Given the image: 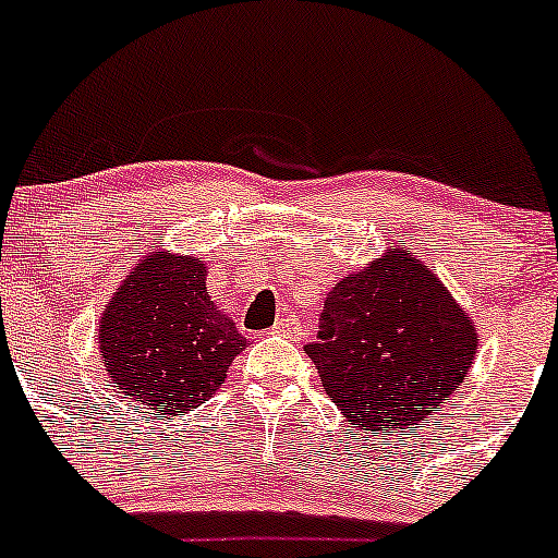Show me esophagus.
Returning <instances> with one entry per match:
<instances>
[{
  "mask_svg": "<svg viewBox=\"0 0 558 558\" xmlns=\"http://www.w3.org/2000/svg\"><path fill=\"white\" fill-rule=\"evenodd\" d=\"M275 335H283V337H291V340H300L302 337V324L296 315H283V318H278V324L272 326Z\"/></svg>",
  "mask_w": 558,
  "mask_h": 558,
  "instance_id": "esophagus-1",
  "label": "esophagus"
}]
</instances>
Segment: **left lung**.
<instances>
[{
    "label": "left lung",
    "mask_w": 558,
    "mask_h": 558,
    "mask_svg": "<svg viewBox=\"0 0 558 558\" xmlns=\"http://www.w3.org/2000/svg\"><path fill=\"white\" fill-rule=\"evenodd\" d=\"M475 326L446 286L399 247L340 280L305 348L348 421L373 435L415 429L464 384Z\"/></svg>",
    "instance_id": "1"
}]
</instances>
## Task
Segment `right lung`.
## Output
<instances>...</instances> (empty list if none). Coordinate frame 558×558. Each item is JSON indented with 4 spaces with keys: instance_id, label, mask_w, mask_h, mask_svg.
Listing matches in <instances>:
<instances>
[{
    "instance_id": "1",
    "label": "right lung",
    "mask_w": 558,
    "mask_h": 558,
    "mask_svg": "<svg viewBox=\"0 0 558 558\" xmlns=\"http://www.w3.org/2000/svg\"><path fill=\"white\" fill-rule=\"evenodd\" d=\"M205 275L199 258L154 253L123 280L99 324L107 373L156 418L207 402L245 348L213 305Z\"/></svg>"
}]
</instances>
